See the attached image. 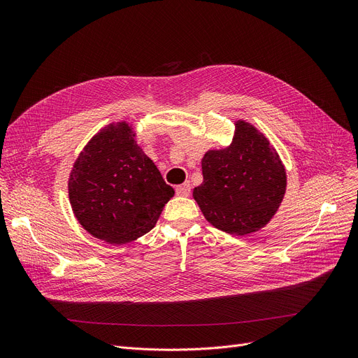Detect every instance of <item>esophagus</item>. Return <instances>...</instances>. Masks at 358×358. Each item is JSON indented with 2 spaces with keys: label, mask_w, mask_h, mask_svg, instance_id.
I'll return each mask as SVG.
<instances>
[{
  "label": "esophagus",
  "mask_w": 358,
  "mask_h": 358,
  "mask_svg": "<svg viewBox=\"0 0 358 358\" xmlns=\"http://www.w3.org/2000/svg\"><path fill=\"white\" fill-rule=\"evenodd\" d=\"M176 193H177V196L189 197V196H190V193H192V187H190V184H189V182H185V184H182V185H177Z\"/></svg>",
  "instance_id": "34e87169"
}]
</instances>
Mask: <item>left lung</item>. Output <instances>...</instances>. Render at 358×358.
Returning <instances> with one entry per match:
<instances>
[{"mask_svg": "<svg viewBox=\"0 0 358 358\" xmlns=\"http://www.w3.org/2000/svg\"><path fill=\"white\" fill-rule=\"evenodd\" d=\"M203 182L193 197L215 228L248 235L270 222L286 193V169L267 138L238 120L231 146L201 159Z\"/></svg>", "mask_w": 358, "mask_h": 358, "instance_id": "left-lung-1", "label": "left lung"}]
</instances>
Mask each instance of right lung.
I'll list each match as a JSON object with an SVG mask.
<instances>
[{
  "instance_id": "1",
  "label": "right lung",
  "mask_w": 358,
  "mask_h": 358,
  "mask_svg": "<svg viewBox=\"0 0 358 358\" xmlns=\"http://www.w3.org/2000/svg\"><path fill=\"white\" fill-rule=\"evenodd\" d=\"M68 192L83 228L108 243L149 232L174 196L126 122L108 124L87 143L73 164Z\"/></svg>"
}]
</instances>
